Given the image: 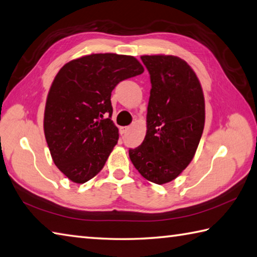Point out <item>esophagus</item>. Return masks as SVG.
I'll use <instances>...</instances> for the list:
<instances>
[{
    "label": "esophagus",
    "instance_id": "1",
    "mask_svg": "<svg viewBox=\"0 0 257 257\" xmlns=\"http://www.w3.org/2000/svg\"><path fill=\"white\" fill-rule=\"evenodd\" d=\"M129 130V127H120V134L124 135Z\"/></svg>",
    "mask_w": 257,
    "mask_h": 257
}]
</instances>
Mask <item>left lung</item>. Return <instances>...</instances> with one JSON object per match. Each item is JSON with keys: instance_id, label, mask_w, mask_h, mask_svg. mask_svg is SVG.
Instances as JSON below:
<instances>
[{"instance_id": "obj_1", "label": "left lung", "mask_w": 257, "mask_h": 257, "mask_svg": "<svg viewBox=\"0 0 257 257\" xmlns=\"http://www.w3.org/2000/svg\"><path fill=\"white\" fill-rule=\"evenodd\" d=\"M150 74L147 133L129 149L135 168L149 182H172L192 162L205 125L202 85L190 65L176 55H142Z\"/></svg>"}]
</instances>
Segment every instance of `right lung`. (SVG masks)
I'll list each match as a JSON object with an SVG mask.
<instances>
[{
	"instance_id": "add662e5",
	"label": "right lung",
	"mask_w": 257,
	"mask_h": 257,
	"mask_svg": "<svg viewBox=\"0 0 257 257\" xmlns=\"http://www.w3.org/2000/svg\"><path fill=\"white\" fill-rule=\"evenodd\" d=\"M144 72L132 55L95 53L65 63L50 87L43 129L55 166L73 183L93 178L118 143L111 92Z\"/></svg>"
}]
</instances>
